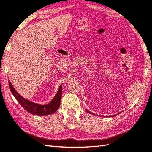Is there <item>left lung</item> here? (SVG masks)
I'll use <instances>...</instances> for the list:
<instances>
[{
  "label": "left lung",
  "instance_id": "obj_1",
  "mask_svg": "<svg viewBox=\"0 0 152 152\" xmlns=\"http://www.w3.org/2000/svg\"><path fill=\"white\" fill-rule=\"evenodd\" d=\"M86 111L88 112V113H91V114H92V113L91 111H89V110H88L87 109H86ZM118 114H119V113H118ZM113 116H115V115H113ZM113 116H111V117H113Z\"/></svg>",
  "mask_w": 152,
  "mask_h": 152
}]
</instances>
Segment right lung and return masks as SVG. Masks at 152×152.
<instances>
[{
	"mask_svg": "<svg viewBox=\"0 0 152 152\" xmlns=\"http://www.w3.org/2000/svg\"><path fill=\"white\" fill-rule=\"evenodd\" d=\"M9 88L12 94L16 98L17 101L23 107V109L29 112L31 114L38 115V116H43V115H48L54 113L57 111L60 105V101L61 98V91H62V84L60 86L58 91L52 101L50 103L46 104H39L35 102L25 99L22 97L18 92L15 91L14 87L12 86L11 82L9 81Z\"/></svg>",
	"mask_w": 152,
	"mask_h": 152,
	"instance_id": "obj_1",
	"label": "right lung"
}]
</instances>
